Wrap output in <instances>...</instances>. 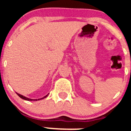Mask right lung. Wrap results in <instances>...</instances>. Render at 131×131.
<instances>
[{"label":"right lung","mask_w":131,"mask_h":131,"mask_svg":"<svg viewBox=\"0 0 131 131\" xmlns=\"http://www.w3.org/2000/svg\"><path fill=\"white\" fill-rule=\"evenodd\" d=\"M16 94H17L18 95V96H19V97H21V99H23V100H27V101H37V100H42V99H44V98H46V97H47V96H48V94H47L46 95V96H44V97H42V98H40V99H38V100H33V99H30V98H28V97H25V96H23V95H21V94H18V93H17L16 92Z\"/></svg>","instance_id":"obj_1"}]
</instances>
